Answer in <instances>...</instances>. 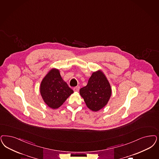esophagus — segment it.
<instances>
[{"instance_id":"1","label":"esophagus","mask_w":159,"mask_h":159,"mask_svg":"<svg viewBox=\"0 0 159 159\" xmlns=\"http://www.w3.org/2000/svg\"><path fill=\"white\" fill-rule=\"evenodd\" d=\"M79 89H80V87H79V86H77V87L73 88V90H74L75 92H79Z\"/></svg>"}]
</instances>
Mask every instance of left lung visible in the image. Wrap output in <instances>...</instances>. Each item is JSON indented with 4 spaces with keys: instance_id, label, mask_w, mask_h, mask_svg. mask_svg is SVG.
<instances>
[{
    "instance_id": "8db88e82",
    "label": "left lung",
    "mask_w": 159,
    "mask_h": 159,
    "mask_svg": "<svg viewBox=\"0 0 159 159\" xmlns=\"http://www.w3.org/2000/svg\"><path fill=\"white\" fill-rule=\"evenodd\" d=\"M80 94L89 109L97 111L107 103L111 94L109 83L101 71L94 72Z\"/></svg>"
}]
</instances>
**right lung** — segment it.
<instances>
[{
  "mask_svg": "<svg viewBox=\"0 0 159 159\" xmlns=\"http://www.w3.org/2000/svg\"><path fill=\"white\" fill-rule=\"evenodd\" d=\"M40 90L44 102L53 109L59 107L73 93V90L62 79L59 70L55 69L44 77Z\"/></svg>",
  "mask_w": 159,
  "mask_h": 159,
  "instance_id": "1",
  "label": "right lung"
}]
</instances>
